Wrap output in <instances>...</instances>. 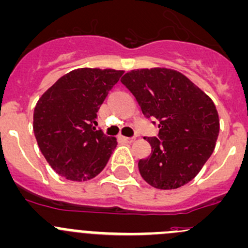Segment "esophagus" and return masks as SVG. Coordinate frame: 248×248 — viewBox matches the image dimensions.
<instances>
[{"mask_svg":"<svg viewBox=\"0 0 248 248\" xmlns=\"http://www.w3.org/2000/svg\"><path fill=\"white\" fill-rule=\"evenodd\" d=\"M120 139L122 140V141L124 142H127V144H132L133 141H134L135 140V137H133V138H127V137H120Z\"/></svg>","mask_w":248,"mask_h":248,"instance_id":"esophagus-1","label":"esophagus"}]
</instances>
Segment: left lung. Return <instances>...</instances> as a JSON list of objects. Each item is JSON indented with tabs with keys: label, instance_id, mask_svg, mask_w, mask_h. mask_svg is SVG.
Returning a JSON list of instances; mask_svg holds the SVG:
<instances>
[{
	"label": "left lung",
	"instance_id": "obj_1",
	"mask_svg": "<svg viewBox=\"0 0 248 248\" xmlns=\"http://www.w3.org/2000/svg\"><path fill=\"white\" fill-rule=\"evenodd\" d=\"M121 82L134 95L144 116L158 124V137L147 138L152 152L138 163L141 177L161 190L186 186L215 148L220 131L215 104L174 70H133Z\"/></svg>",
	"mask_w": 248,
	"mask_h": 248
}]
</instances>
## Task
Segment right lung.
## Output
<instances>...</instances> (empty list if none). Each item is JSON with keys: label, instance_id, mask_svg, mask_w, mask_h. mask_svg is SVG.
I'll list each match as a JSON object with an SVG mask.
<instances>
[{"label": "right lung", "instance_id": "obj_1", "mask_svg": "<svg viewBox=\"0 0 248 248\" xmlns=\"http://www.w3.org/2000/svg\"><path fill=\"white\" fill-rule=\"evenodd\" d=\"M122 74L110 69L74 70L39 98L33 131L41 153L59 176L84 182L106 168L116 139L93 124Z\"/></svg>", "mask_w": 248, "mask_h": 248}]
</instances>
